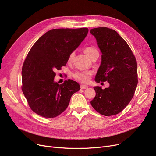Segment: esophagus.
I'll return each instance as SVG.
<instances>
[{
  "mask_svg": "<svg viewBox=\"0 0 156 156\" xmlns=\"http://www.w3.org/2000/svg\"><path fill=\"white\" fill-rule=\"evenodd\" d=\"M80 88H81V89H86L88 88V86L85 85H81Z\"/></svg>",
  "mask_w": 156,
  "mask_h": 156,
  "instance_id": "34e87169",
  "label": "esophagus"
}]
</instances>
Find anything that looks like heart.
I'll return each mask as SVG.
<instances>
[{
  "label": "heart",
  "mask_w": 156,
  "mask_h": 156,
  "mask_svg": "<svg viewBox=\"0 0 156 156\" xmlns=\"http://www.w3.org/2000/svg\"><path fill=\"white\" fill-rule=\"evenodd\" d=\"M96 51H97L96 49L92 47H87L84 48L83 50L84 53L89 57V58L92 55V54ZM73 53H71L69 56V58H68L69 61H71V59H73ZM91 76H92V72L88 71H77L73 74V77L74 78H75L76 80L80 81V82L83 83H88L90 81V80Z\"/></svg>",
  "instance_id": "1"
}]
</instances>
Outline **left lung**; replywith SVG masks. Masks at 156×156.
I'll list each match as a JSON object with an SVG mask.
<instances>
[{
  "mask_svg": "<svg viewBox=\"0 0 156 156\" xmlns=\"http://www.w3.org/2000/svg\"><path fill=\"white\" fill-rule=\"evenodd\" d=\"M90 32L102 53L95 81L109 83L105 89L94 87L96 95L90 104L104 116L115 115L126 107L134 95L138 83L136 61L126 41L115 30L100 27Z\"/></svg>",
  "mask_w": 156,
  "mask_h": 156,
  "instance_id": "obj_1",
  "label": "left lung"
}]
</instances>
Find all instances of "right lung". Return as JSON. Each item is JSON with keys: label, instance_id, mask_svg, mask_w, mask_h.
Here are the masks:
<instances>
[{"label": "right lung", "instance_id": "add662e5", "mask_svg": "<svg viewBox=\"0 0 156 156\" xmlns=\"http://www.w3.org/2000/svg\"><path fill=\"white\" fill-rule=\"evenodd\" d=\"M88 32L87 28L53 29L31 48L22 68V91L31 109L40 116H59L68 108L72 95L80 90L71 80L61 85L55 82L54 71L66 65Z\"/></svg>", "mask_w": 156, "mask_h": 156}]
</instances>
